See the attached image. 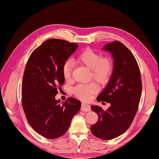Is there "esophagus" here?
<instances>
[{"mask_svg":"<svg viewBox=\"0 0 159 159\" xmlns=\"http://www.w3.org/2000/svg\"><path fill=\"white\" fill-rule=\"evenodd\" d=\"M81 110L82 111H91L90 105L85 103H82V104H81Z\"/></svg>","mask_w":159,"mask_h":159,"instance_id":"34e87169","label":"esophagus"}]
</instances>
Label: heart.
Instances as JSON below:
<instances>
[{"label": "heart", "instance_id": "obj_1", "mask_svg": "<svg viewBox=\"0 0 159 159\" xmlns=\"http://www.w3.org/2000/svg\"><path fill=\"white\" fill-rule=\"evenodd\" d=\"M77 60L81 64L91 70V78L102 84H105L111 77L114 64L112 57L109 56H102L99 52L90 48L81 52L77 56ZM72 64L66 61L62 66V74L66 80H70L71 77ZM98 91V86L95 82L81 84L73 89V93L81 100L88 101Z\"/></svg>", "mask_w": 159, "mask_h": 159}]
</instances>
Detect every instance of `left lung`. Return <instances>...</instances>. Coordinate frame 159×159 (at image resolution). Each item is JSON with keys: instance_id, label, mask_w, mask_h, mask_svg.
Masks as SVG:
<instances>
[{"instance_id": "1", "label": "left lung", "mask_w": 159, "mask_h": 159, "mask_svg": "<svg viewBox=\"0 0 159 159\" xmlns=\"http://www.w3.org/2000/svg\"><path fill=\"white\" fill-rule=\"evenodd\" d=\"M103 48L111 53L114 68L107 85L97 100L110 103L111 106L104 111L98 105H91L98 120L90 129L96 137L110 140L121 135L131 126L140 102L142 81L135 57L123 44L114 41Z\"/></svg>"}]
</instances>
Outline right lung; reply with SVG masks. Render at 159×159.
<instances>
[{
    "instance_id": "right-lung-1",
    "label": "right lung",
    "mask_w": 159,
    "mask_h": 159,
    "mask_svg": "<svg viewBox=\"0 0 159 159\" xmlns=\"http://www.w3.org/2000/svg\"><path fill=\"white\" fill-rule=\"evenodd\" d=\"M78 45L52 38L32 52L28 60L22 84V103L27 121L40 135L57 139L64 134L81 102L74 98L62 103L55 99L65 79L62 66Z\"/></svg>"
}]
</instances>
